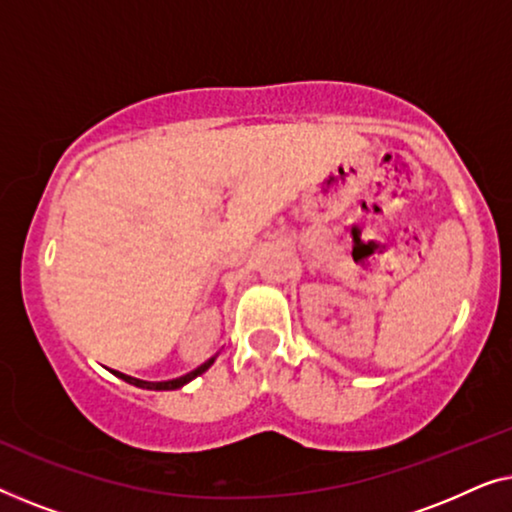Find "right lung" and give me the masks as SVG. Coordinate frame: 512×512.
Returning <instances> with one entry per match:
<instances>
[{
	"instance_id": "obj_1",
	"label": "right lung",
	"mask_w": 512,
	"mask_h": 512,
	"mask_svg": "<svg viewBox=\"0 0 512 512\" xmlns=\"http://www.w3.org/2000/svg\"><path fill=\"white\" fill-rule=\"evenodd\" d=\"M212 363H214V361H207L205 366L195 368L193 373H188V375H184V377H177V380H167V382H146V380H137V377H130V375H123V373H116V375L121 377V380H125V382L135 384V387H139V389H153V391H172V389H179V387H184V384H188V382H191V380H195V377L205 373V370H207L209 366H212Z\"/></svg>"
}]
</instances>
